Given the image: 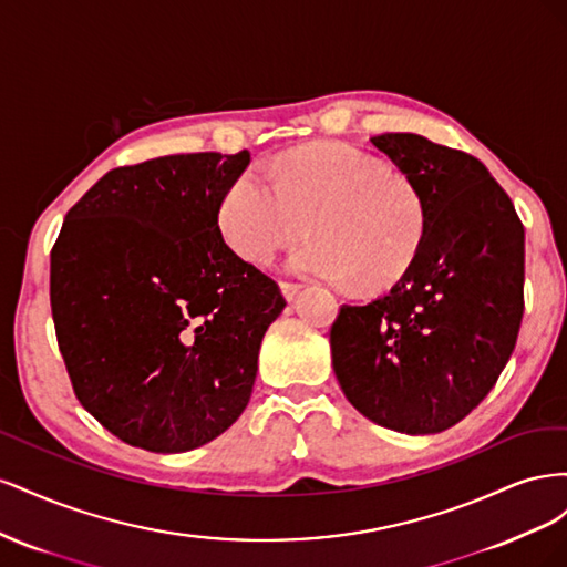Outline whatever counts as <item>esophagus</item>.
Wrapping results in <instances>:
<instances>
[{"label":"esophagus","mask_w":567,"mask_h":567,"mask_svg":"<svg viewBox=\"0 0 567 567\" xmlns=\"http://www.w3.org/2000/svg\"><path fill=\"white\" fill-rule=\"evenodd\" d=\"M302 284H293V281H281V293L286 300H293L300 293Z\"/></svg>","instance_id":"1"}]
</instances>
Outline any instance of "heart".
<instances>
[{"label": "heart", "mask_w": 567, "mask_h": 567, "mask_svg": "<svg viewBox=\"0 0 567 567\" xmlns=\"http://www.w3.org/2000/svg\"><path fill=\"white\" fill-rule=\"evenodd\" d=\"M307 229L312 238L288 255V269L359 288L398 281L421 244L416 194L385 177V167L350 144L321 142L274 163L250 165L219 205V231L248 262H269Z\"/></svg>", "instance_id": "heart-1"}]
</instances>
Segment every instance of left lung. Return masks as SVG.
<instances>
[{
  "instance_id": "left-lung-1",
  "label": "left lung",
  "mask_w": 567,
  "mask_h": 567,
  "mask_svg": "<svg viewBox=\"0 0 567 567\" xmlns=\"http://www.w3.org/2000/svg\"><path fill=\"white\" fill-rule=\"evenodd\" d=\"M371 144L416 194L423 234L390 293L340 307L333 371L369 421L435 435L485 400L516 348L525 229L504 188L468 153L411 132H385Z\"/></svg>"
}]
</instances>
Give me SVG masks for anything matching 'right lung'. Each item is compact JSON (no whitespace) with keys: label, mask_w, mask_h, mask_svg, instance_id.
Here are the masks:
<instances>
[{"label":"right lung","mask_w":567,"mask_h":567,"mask_svg":"<svg viewBox=\"0 0 567 567\" xmlns=\"http://www.w3.org/2000/svg\"><path fill=\"white\" fill-rule=\"evenodd\" d=\"M250 163L177 153L101 177L51 250V315L80 404L156 454L208 444L244 414L286 300L221 238L219 205Z\"/></svg>","instance_id":"1"}]
</instances>
